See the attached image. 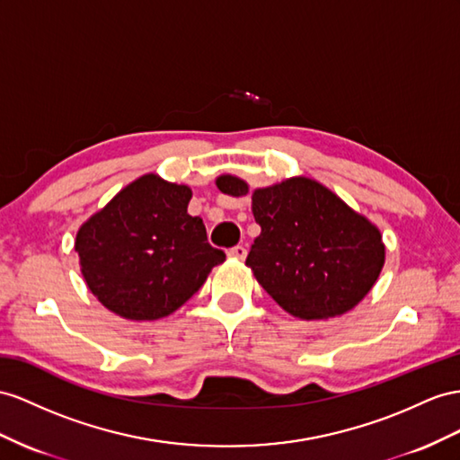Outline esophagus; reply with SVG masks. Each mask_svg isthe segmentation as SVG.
I'll list each match as a JSON object with an SVG mask.
<instances>
[{"mask_svg": "<svg viewBox=\"0 0 460 460\" xmlns=\"http://www.w3.org/2000/svg\"><path fill=\"white\" fill-rule=\"evenodd\" d=\"M229 256H231V258H239V261H243V258L246 256V249H244L243 244L233 246V249H229Z\"/></svg>", "mask_w": 460, "mask_h": 460, "instance_id": "1", "label": "esophagus"}]
</instances>
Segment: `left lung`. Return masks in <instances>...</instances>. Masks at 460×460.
Segmentation results:
<instances>
[{
  "label": "left lung",
  "mask_w": 460,
  "mask_h": 460,
  "mask_svg": "<svg viewBox=\"0 0 460 460\" xmlns=\"http://www.w3.org/2000/svg\"><path fill=\"white\" fill-rule=\"evenodd\" d=\"M216 184L234 198L249 194V184L234 174L217 176ZM252 216L262 231L246 266L297 319L323 321L351 311L385 266L379 227L307 176L256 188Z\"/></svg>",
  "instance_id": "8db88e82"
}]
</instances>
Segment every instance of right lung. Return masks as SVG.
I'll return each instance as SVG.
<instances>
[{"instance_id":"1","label":"right lung","mask_w":460,"mask_h":460,"mask_svg":"<svg viewBox=\"0 0 460 460\" xmlns=\"http://www.w3.org/2000/svg\"><path fill=\"white\" fill-rule=\"evenodd\" d=\"M190 198V186L147 172L79 227L81 274L109 311L128 321L169 316L226 261L188 214Z\"/></svg>"}]
</instances>
